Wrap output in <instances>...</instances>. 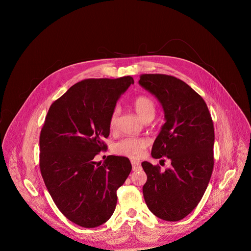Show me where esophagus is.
I'll use <instances>...</instances> for the list:
<instances>
[{
	"label": "esophagus",
	"mask_w": 251,
	"mask_h": 251,
	"mask_svg": "<svg viewBox=\"0 0 251 251\" xmlns=\"http://www.w3.org/2000/svg\"><path fill=\"white\" fill-rule=\"evenodd\" d=\"M131 164H132V169H133V171H140V170L142 169L141 164H140L138 161H132Z\"/></svg>",
	"instance_id": "obj_1"
}]
</instances>
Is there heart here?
Returning a JSON list of instances; mask_svg holds the SVG:
<instances>
[{
	"label": "heart",
	"mask_w": 251,
	"mask_h": 251,
	"mask_svg": "<svg viewBox=\"0 0 251 251\" xmlns=\"http://www.w3.org/2000/svg\"><path fill=\"white\" fill-rule=\"evenodd\" d=\"M133 107L139 117L143 121H151L156 114L157 105L153 98L148 95H139L133 100ZM119 118V108L115 107L109 117V127L113 130L116 128ZM149 145V141L145 138L127 137L119 141L115 145V152L118 155L125 156L131 159H137L142 156Z\"/></svg>",
	"instance_id": "1"
}]
</instances>
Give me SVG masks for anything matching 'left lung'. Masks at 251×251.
<instances>
[{"label":"left lung","instance_id":"obj_1","mask_svg":"<svg viewBox=\"0 0 251 251\" xmlns=\"http://www.w3.org/2000/svg\"><path fill=\"white\" fill-rule=\"evenodd\" d=\"M141 86L161 102L166 122L156 138L152 157H167L171 168L143 162L147 175L143 195L161 220L177 222L199 204L213 169V123L206 103L183 80L167 75H141Z\"/></svg>","mask_w":251,"mask_h":251}]
</instances>
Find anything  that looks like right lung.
Instances as JSON below:
<instances>
[{
  "mask_svg": "<svg viewBox=\"0 0 251 251\" xmlns=\"http://www.w3.org/2000/svg\"><path fill=\"white\" fill-rule=\"evenodd\" d=\"M131 76L89 78L71 86L50 107L40 136V169L57 208L70 222L96 227L110 219L117 190L128 177V158L95 156L107 150L109 117Z\"/></svg>",
  "mask_w": 251,
  "mask_h": 251,
  "instance_id": "right-lung-1",
  "label": "right lung"
}]
</instances>
